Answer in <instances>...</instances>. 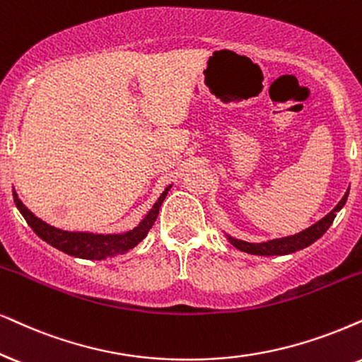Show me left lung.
<instances>
[{
	"instance_id": "1",
	"label": "left lung",
	"mask_w": 362,
	"mask_h": 362,
	"mask_svg": "<svg viewBox=\"0 0 362 362\" xmlns=\"http://www.w3.org/2000/svg\"><path fill=\"white\" fill-rule=\"evenodd\" d=\"M347 195H349V189H347L344 197H342V199L339 200V204H337L336 207L331 210V212H329L327 215H324L321 221L315 222L314 226H310L305 228V230L299 232V234L281 237V239L259 242V244L235 239V237H232L228 234H226V237H227V240L235 247V249L242 250V252L252 254V255H286V254L297 252V250L305 249V247L314 244L315 240L321 239V237L326 234V230L331 227L334 218H336V214L339 212V210L344 207V204L347 202Z\"/></svg>"
}]
</instances>
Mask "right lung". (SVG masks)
I'll return each instance as SVG.
<instances>
[{
	"mask_svg": "<svg viewBox=\"0 0 362 362\" xmlns=\"http://www.w3.org/2000/svg\"><path fill=\"white\" fill-rule=\"evenodd\" d=\"M172 185H168L167 189L162 192V195L158 197L157 202L153 204V207L148 210V214L141 218L139 226L132 228V230L122 232V234H93V232L62 230V228L49 226V223L41 221L40 217H36V215L21 202L16 190H13V199H15V204L18 210H20V214L25 217V221L28 222V226L33 228V232L41 240H45L47 244L54 247V249L62 250V252L71 255V257L103 260L128 252V250L134 249L135 245H139L140 242L147 237L148 230L152 228L155 221H157L160 205H162L163 199H165Z\"/></svg>",
	"mask_w": 362,
	"mask_h": 362,
	"instance_id": "right-lung-1",
	"label": "right lung"
}]
</instances>
